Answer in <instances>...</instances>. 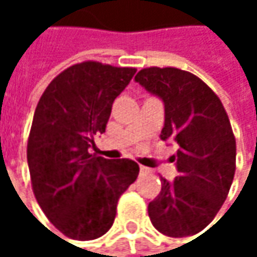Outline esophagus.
I'll use <instances>...</instances> for the list:
<instances>
[{"label": "esophagus", "instance_id": "obj_1", "mask_svg": "<svg viewBox=\"0 0 257 257\" xmlns=\"http://www.w3.org/2000/svg\"><path fill=\"white\" fill-rule=\"evenodd\" d=\"M140 171H141V173H149L150 170H149V168H146V167H143V165H140Z\"/></svg>", "mask_w": 257, "mask_h": 257}]
</instances>
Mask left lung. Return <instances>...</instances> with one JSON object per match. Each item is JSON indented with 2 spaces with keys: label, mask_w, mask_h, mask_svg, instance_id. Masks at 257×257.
<instances>
[{
  "label": "left lung",
  "mask_w": 257,
  "mask_h": 257,
  "mask_svg": "<svg viewBox=\"0 0 257 257\" xmlns=\"http://www.w3.org/2000/svg\"><path fill=\"white\" fill-rule=\"evenodd\" d=\"M135 81L164 101L161 140L179 146L173 156L179 176L171 183L161 179L149 217L164 235H195L213 222L231 189L236 144L229 117L219 96L189 71L150 67Z\"/></svg>",
  "instance_id": "left-lung-1"
}]
</instances>
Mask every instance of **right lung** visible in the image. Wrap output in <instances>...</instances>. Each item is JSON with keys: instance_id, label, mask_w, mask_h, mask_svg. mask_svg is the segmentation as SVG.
I'll return each instance as SVG.
<instances>
[{"instance_id": "add662e5", "label": "right lung", "mask_w": 257, "mask_h": 257, "mask_svg": "<svg viewBox=\"0 0 257 257\" xmlns=\"http://www.w3.org/2000/svg\"><path fill=\"white\" fill-rule=\"evenodd\" d=\"M135 71L80 62L53 78L37 104L26 147L31 184L43 213L68 238L87 241L108 231L120 195L140 173L131 159L89 153Z\"/></svg>"}]
</instances>
